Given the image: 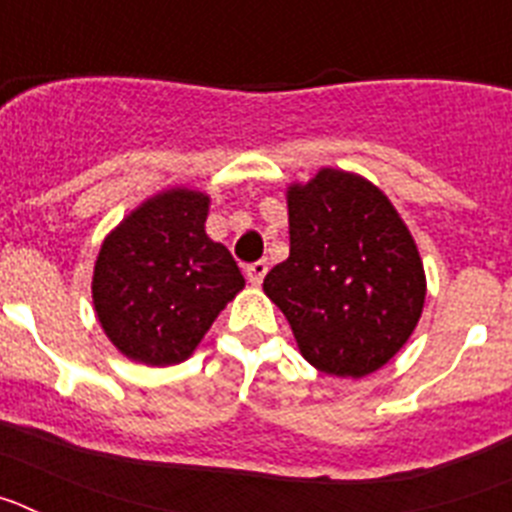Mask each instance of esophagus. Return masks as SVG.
Wrapping results in <instances>:
<instances>
[{
  "mask_svg": "<svg viewBox=\"0 0 512 512\" xmlns=\"http://www.w3.org/2000/svg\"><path fill=\"white\" fill-rule=\"evenodd\" d=\"M266 271H269V264H266L264 259H261V261H253V264L246 266V277L251 279V284H256V287H259V284L264 282Z\"/></svg>",
  "mask_w": 512,
  "mask_h": 512,
  "instance_id": "obj_1",
  "label": "esophagus"
}]
</instances>
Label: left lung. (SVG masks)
Segmentation results:
<instances>
[{
    "label": "left lung",
    "mask_w": 512,
    "mask_h": 512,
    "mask_svg": "<svg viewBox=\"0 0 512 512\" xmlns=\"http://www.w3.org/2000/svg\"><path fill=\"white\" fill-rule=\"evenodd\" d=\"M289 259L264 292L292 325L302 356L333 377H366L418 325L425 277L413 235L374 184L323 169L289 187Z\"/></svg>",
    "instance_id": "left-lung-1"
}]
</instances>
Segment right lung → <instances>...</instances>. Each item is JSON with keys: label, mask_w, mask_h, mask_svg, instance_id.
<instances>
[{"label": "right lung", "mask_w": 512, "mask_h": 512, "mask_svg": "<svg viewBox=\"0 0 512 512\" xmlns=\"http://www.w3.org/2000/svg\"><path fill=\"white\" fill-rule=\"evenodd\" d=\"M205 194L171 189L110 233L94 266L92 297L104 333L140 364H179L243 289L223 243L207 238Z\"/></svg>", "instance_id": "1"}]
</instances>
